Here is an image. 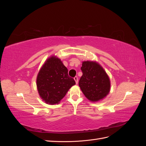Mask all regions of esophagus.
I'll return each instance as SVG.
<instances>
[{"label": "esophagus", "instance_id": "34e87169", "mask_svg": "<svg viewBox=\"0 0 146 146\" xmlns=\"http://www.w3.org/2000/svg\"><path fill=\"white\" fill-rule=\"evenodd\" d=\"M74 80L76 81V84H77V83H78V77H77V76H76V77H75L74 78Z\"/></svg>", "mask_w": 146, "mask_h": 146}]
</instances>
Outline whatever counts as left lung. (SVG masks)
I'll use <instances>...</instances> for the list:
<instances>
[{"instance_id": "left-lung-1", "label": "left lung", "mask_w": 146, "mask_h": 146, "mask_svg": "<svg viewBox=\"0 0 146 146\" xmlns=\"http://www.w3.org/2000/svg\"><path fill=\"white\" fill-rule=\"evenodd\" d=\"M79 86L86 98L92 102L104 99L109 93L110 82L104 69L96 62L83 61Z\"/></svg>"}]
</instances>
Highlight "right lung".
<instances>
[{"label":"right lung","mask_w":146,"mask_h":146,"mask_svg":"<svg viewBox=\"0 0 146 146\" xmlns=\"http://www.w3.org/2000/svg\"><path fill=\"white\" fill-rule=\"evenodd\" d=\"M76 84L68 76V70L59 58L52 56L39 70L36 85L39 96L49 104H58L69 88Z\"/></svg>","instance_id":"right-lung-1"}]
</instances>
